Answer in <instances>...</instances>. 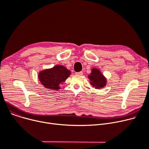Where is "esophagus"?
<instances>
[{"label":"esophagus","instance_id":"obj_1","mask_svg":"<svg viewBox=\"0 0 149 149\" xmlns=\"http://www.w3.org/2000/svg\"><path fill=\"white\" fill-rule=\"evenodd\" d=\"M76 75H83V72L80 71V72H77L75 73Z\"/></svg>","mask_w":149,"mask_h":149}]
</instances>
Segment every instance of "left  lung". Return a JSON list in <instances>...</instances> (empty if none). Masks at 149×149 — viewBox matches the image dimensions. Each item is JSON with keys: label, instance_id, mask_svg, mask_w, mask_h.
<instances>
[{"label": "left lung", "instance_id": "left-lung-1", "mask_svg": "<svg viewBox=\"0 0 149 149\" xmlns=\"http://www.w3.org/2000/svg\"><path fill=\"white\" fill-rule=\"evenodd\" d=\"M91 81V84L97 89L104 87L106 84V80L98 69H93L92 73L88 76Z\"/></svg>", "mask_w": 149, "mask_h": 149}]
</instances>
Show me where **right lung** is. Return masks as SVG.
I'll use <instances>...</instances> for the list:
<instances>
[{
  "mask_svg": "<svg viewBox=\"0 0 149 149\" xmlns=\"http://www.w3.org/2000/svg\"><path fill=\"white\" fill-rule=\"evenodd\" d=\"M70 75L69 70L63 66L57 65L41 71L38 74V79L45 88L58 90L60 89V84L64 82Z\"/></svg>",
  "mask_w": 149,
  "mask_h": 149,
  "instance_id": "add662e5",
  "label": "right lung"
}]
</instances>
